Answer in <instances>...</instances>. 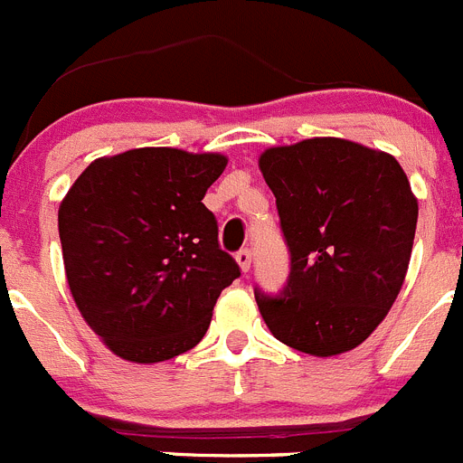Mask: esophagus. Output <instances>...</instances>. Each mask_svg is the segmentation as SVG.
<instances>
[{
    "label": "esophagus",
    "instance_id": "1",
    "mask_svg": "<svg viewBox=\"0 0 463 463\" xmlns=\"http://www.w3.org/2000/svg\"><path fill=\"white\" fill-rule=\"evenodd\" d=\"M236 261H239L241 271L248 273L250 271V264H252V252L248 250V248H241V250L236 252Z\"/></svg>",
    "mask_w": 463,
    "mask_h": 463
}]
</instances>
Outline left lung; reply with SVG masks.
<instances>
[{"label": "left lung", "mask_w": 463, "mask_h": 463, "mask_svg": "<svg viewBox=\"0 0 463 463\" xmlns=\"http://www.w3.org/2000/svg\"><path fill=\"white\" fill-rule=\"evenodd\" d=\"M289 250L288 285L255 288L273 336L315 357L357 347L384 320L411 261L417 199L392 155L306 138L260 157Z\"/></svg>", "instance_id": "left-lung-1"}]
</instances>
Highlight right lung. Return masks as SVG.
I'll list each match as a JSON object with an SVG mask.
<instances>
[{"label":"right lung","instance_id":"1","mask_svg":"<svg viewBox=\"0 0 463 463\" xmlns=\"http://www.w3.org/2000/svg\"><path fill=\"white\" fill-rule=\"evenodd\" d=\"M224 166L213 153L127 150L94 159L64 196L57 227L69 289L118 357L155 364L192 350L241 276L202 203Z\"/></svg>","mask_w":463,"mask_h":463}]
</instances>
